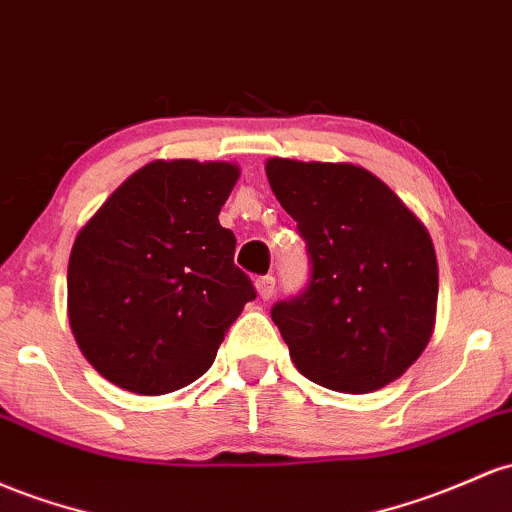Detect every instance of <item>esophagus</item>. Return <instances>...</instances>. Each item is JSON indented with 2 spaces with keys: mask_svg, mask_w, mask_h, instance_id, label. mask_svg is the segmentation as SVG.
I'll return each instance as SVG.
<instances>
[{
  "mask_svg": "<svg viewBox=\"0 0 512 512\" xmlns=\"http://www.w3.org/2000/svg\"><path fill=\"white\" fill-rule=\"evenodd\" d=\"M255 289H257V294H260V299L262 301H269L274 296V289H277V279L274 277H260L255 282Z\"/></svg>",
  "mask_w": 512,
  "mask_h": 512,
  "instance_id": "1",
  "label": "esophagus"
}]
</instances>
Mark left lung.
Listing matches in <instances>:
<instances>
[{
	"label": "left lung",
	"instance_id": "1",
	"mask_svg": "<svg viewBox=\"0 0 512 512\" xmlns=\"http://www.w3.org/2000/svg\"><path fill=\"white\" fill-rule=\"evenodd\" d=\"M269 187L306 240L311 279L272 306L296 369L340 393H369L423 355L435 328L437 257L396 194L350 162L272 157Z\"/></svg>",
	"mask_w": 512,
	"mask_h": 512
}]
</instances>
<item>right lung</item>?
Here are the masks:
<instances>
[{"label": "right lung", "instance_id": "1", "mask_svg": "<svg viewBox=\"0 0 512 512\" xmlns=\"http://www.w3.org/2000/svg\"><path fill=\"white\" fill-rule=\"evenodd\" d=\"M233 162L155 160L94 213L72 245L67 313L82 355L119 389L160 396L209 372L255 299L218 213Z\"/></svg>", "mask_w": 512, "mask_h": 512}]
</instances>
